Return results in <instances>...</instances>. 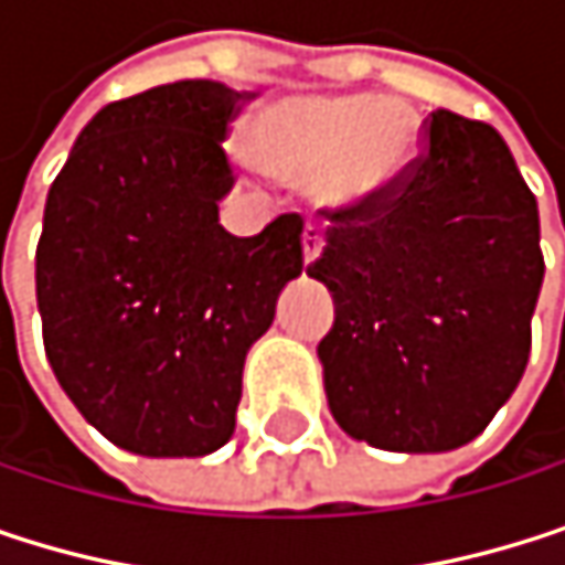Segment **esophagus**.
<instances>
[{"mask_svg":"<svg viewBox=\"0 0 565 565\" xmlns=\"http://www.w3.org/2000/svg\"><path fill=\"white\" fill-rule=\"evenodd\" d=\"M321 250H324V227H321L318 221H308V224H305V260H308V264L318 260Z\"/></svg>","mask_w":565,"mask_h":565,"instance_id":"obj_1","label":"esophagus"}]
</instances>
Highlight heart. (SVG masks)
I'll list each match as a JSON object with an SVG mask.
<instances>
[{
    "instance_id": "obj_1",
    "label": "heart",
    "mask_w": 565,
    "mask_h": 565,
    "mask_svg": "<svg viewBox=\"0 0 565 565\" xmlns=\"http://www.w3.org/2000/svg\"><path fill=\"white\" fill-rule=\"evenodd\" d=\"M414 145L411 115L374 95L291 98L254 121L257 161L295 181H318L331 204L387 194L404 178Z\"/></svg>"
}]
</instances>
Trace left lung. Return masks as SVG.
Segmentation results:
<instances>
[{
	"instance_id": "8db88e82",
	"label": "left lung",
	"mask_w": 565,
	"mask_h": 565,
	"mask_svg": "<svg viewBox=\"0 0 565 565\" xmlns=\"http://www.w3.org/2000/svg\"><path fill=\"white\" fill-rule=\"evenodd\" d=\"M321 214L328 244L308 274L334 295L318 344L334 420L394 454L480 437L526 371L546 270L507 141L437 108L387 194Z\"/></svg>"
}]
</instances>
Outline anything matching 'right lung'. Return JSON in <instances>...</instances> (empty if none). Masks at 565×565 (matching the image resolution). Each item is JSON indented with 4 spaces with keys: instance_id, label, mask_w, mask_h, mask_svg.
Returning <instances> with one entry per match:
<instances>
[{
    "instance_id": "add662e5",
    "label": "right lung",
    "mask_w": 565,
    "mask_h": 565,
    "mask_svg": "<svg viewBox=\"0 0 565 565\" xmlns=\"http://www.w3.org/2000/svg\"><path fill=\"white\" fill-rule=\"evenodd\" d=\"M254 92L184 78L105 105L49 188L35 298L78 414L141 457H204L234 434L241 371L305 267L301 214L254 237L217 224L221 141Z\"/></svg>"
}]
</instances>
